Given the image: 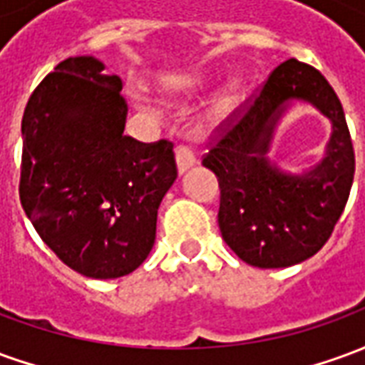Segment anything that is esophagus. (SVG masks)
I'll list each match as a JSON object with an SVG mask.
<instances>
[{
    "mask_svg": "<svg viewBox=\"0 0 365 365\" xmlns=\"http://www.w3.org/2000/svg\"><path fill=\"white\" fill-rule=\"evenodd\" d=\"M175 162H178V170L180 172H185L187 168L195 164V152H193L190 144L180 143L175 146Z\"/></svg>",
    "mask_w": 365,
    "mask_h": 365,
    "instance_id": "esophagus-1",
    "label": "esophagus"
}]
</instances>
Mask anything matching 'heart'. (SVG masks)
Here are the masks:
<instances>
[{"label": "heart", "instance_id": "1", "mask_svg": "<svg viewBox=\"0 0 365 365\" xmlns=\"http://www.w3.org/2000/svg\"><path fill=\"white\" fill-rule=\"evenodd\" d=\"M201 86H203V80H191V82L187 83V88H201ZM238 99H240V83H230L229 88L219 96V99L215 101V119H225V117H229L230 113H232V109L238 105Z\"/></svg>", "mask_w": 365, "mask_h": 365}]
</instances>
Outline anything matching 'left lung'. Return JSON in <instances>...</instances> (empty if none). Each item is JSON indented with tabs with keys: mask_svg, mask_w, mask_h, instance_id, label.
Returning a JSON list of instances; mask_svg holds the SVG:
<instances>
[{
	"mask_svg": "<svg viewBox=\"0 0 365 365\" xmlns=\"http://www.w3.org/2000/svg\"><path fill=\"white\" fill-rule=\"evenodd\" d=\"M305 98L333 120L327 158L301 178L283 176L265 160L282 103ZM203 166L221 190L219 229L230 250L256 268H287L327 245L354 182L352 138L344 109L327 78L291 58L215 127Z\"/></svg>",
	"mask_w": 365,
	"mask_h": 365,
	"instance_id": "8db88e82",
	"label": "left lung"
}]
</instances>
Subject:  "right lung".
I'll return each instance as SVG.
<instances>
[{
  "label": "right lung",
  "instance_id": "1",
  "mask_svg": "<svg viewBox=\"0 0 365 365\" xmlns=\"http://www.w3.org/2000/svg\"><path fill=\"white\" fill-rule=\"evenodd\" d=\"M120 90L99 60L70 56L31 93L21 125V205L58 260L93 279L146 260L160 201L178 178L172 140L123 135Z\"/></svg>",
  "mask_w": 365,
  "mask_h": 365
}]
</instances>
